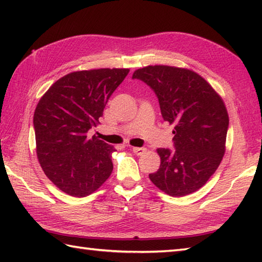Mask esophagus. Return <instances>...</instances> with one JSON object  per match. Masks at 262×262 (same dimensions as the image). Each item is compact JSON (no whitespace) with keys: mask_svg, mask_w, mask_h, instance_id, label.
Returning <instances> with one entry per match:
<instances>
[{"mask_svg":"<svg viewBox=\"0 0 262 262\" xmlns=\"http://www.w3.org/2000/svg\"><path fill=\"white\" fill-rule=\"evenodd\" d=\"M132 151L134 152L136 155H142L146 152V148L145 147H133Z\"/></svg>","mask_w":262,"mask_h":262,"instance_id":"esophagus-1","label":"esophagus"}]
</instances>
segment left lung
<instances>
[{
    "mask_svg": "<svg viewBox=\"0 0 262 262\" xmlns=\"http://www.w3.org/2000/svg\"><path fill=\"white\" fill-rule=\"evenodd\" d=\"M133 79L152 89L164 121L174 126L176 149H158L161 164L149 179L172 197L197 191L225 153L229 115L223 100L207 81L187 69L146 66L136 70Z\"/></svg>",
    "mask_w": 262,
    "mask_h": 262,
    "instance_id": "1",
    "label": "left lung"
}]
</instances>
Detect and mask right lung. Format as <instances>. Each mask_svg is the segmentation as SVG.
Listing matches in <instances>:
<instances>
[{"label": "right lung", "mask_w": 262, "mask_h": 262, "mask_svg": "<svg viewBox=\"0 0 262 262\" xmlns=\"http://www.w3.org/2000/svg\"><path fill=\"white\" fill-rule=\"evenodd\" d=\"M128 69L73 72L43 94L33 115L37 157L55 186L73 197L96 191L110 177L116 149L88 137Z\"/></svg>", "instance_id": "right-lung-1"}]
</instances>
